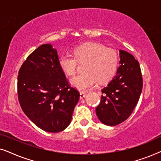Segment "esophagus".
<instances>
[{"label": "esophagus", "instance_id": "obj_1", "mask_svg": "<svg viewBox=\"0 0 161 161\" xmlns=\"http://www.w3.org/2000/svg\"><path fill=\"white\" fill-rule=\"evenodd\" d=\"M85 96H86L85 92H80V99H83V97H85Z\"/></svg>", "mask_w": 161, "mask_h": 161}]
</instances>
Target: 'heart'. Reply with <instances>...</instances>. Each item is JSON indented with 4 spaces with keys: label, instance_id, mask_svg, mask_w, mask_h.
<instances>
[{
    "label": "heart",
    "instance_id": "b5f03b06",
    "mask_svg": "<svg viewBox=\"0 0 161 161\" xmlns=\"http://www.w3.org/2000/svg\"><path fill=\"white\" fill-rule=\"evenodd\" d=\"M73 55L64 53L60 56L59 64L68 75L76 72L79 62L87 61L84 67L85 73L78 75L70 79L72 86L79 91L91 89L99 83H105L114 75L118 67L117 52L97 42H86L76 46Z\"/></svg>",
    "mask_w": 161,
    "mask_h": 161
}]
</instances>
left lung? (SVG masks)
I'll return each instance as SVG.
<instances>
[{
	"label": "left lung",
	"mask_w": 161,
	"mask_h": 161,
	"mask_svg": "<svg viewBox=\"0 0 161 161\" xmlns=\"http://www.w3.org/2000/svg\"><path fill=\"white\" fill-rule=\"evenodd\" d=\"M119 64L116 75L102 89L96 114L105 125L115 126L129 117L142 94L143 80L139 63L133 55L119 50Z\"/></svg>",
	"instance_id": "left-lung-1"
}]
</instances>
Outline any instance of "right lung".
<instances>
[{"label":"right lung","mask_w":161,"mask_h":161,"mask_svg":"<svg viewBox=\"0 0 161 161\" xmlns=\"http://www.w3.org/2000/svg\"><path fill=\"white\" fill-rule=\"evenodd\" d=\"M19 103L29 119L49 133L69 126L80 94L70 87L56 49L45 44L24 61L17 78Z\"/></svg>","instance_id":"right-lung-1"}]
</instances>
